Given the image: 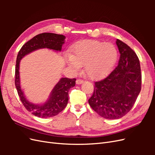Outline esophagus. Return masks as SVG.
Returning <instances> with one entry per match:
<instances>
[{
    "label": "esophagus",
    "mask_w": 155,
    "mask_h": 155,
    "mask_svg": "<svg viewBox=\"0 0 155 155\" xmlns=\"http://www.w3.org/2000/svg\"><path fill=\"white\" fill-rule=\"evenodd\" d=\"M83 80H81V79H77L76 80V84L77 85H80V84H82L83 83Z\"/></svg>",
    "instance_id": "obj_1"
}]
</instances>
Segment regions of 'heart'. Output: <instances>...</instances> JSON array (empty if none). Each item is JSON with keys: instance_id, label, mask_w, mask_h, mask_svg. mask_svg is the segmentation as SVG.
I'll use <instances>...</instances> for the list:
<instances>
[{"instance_id": "heart-1", "label": "heart", "mask_w": 155, "mask_h": 155, "mask_svg": "<svg viewBox=\"0 0 155 155\" xmlns=\"http://www.w3.org/2000/svg\"><path fill=\"white\" fill-rule=\"evenodd\" d=\"M118 59L114 45L95 40L79 41L72 49L68 64L75 70L84 64V70L91 79L107 76L113 69Z\"/></svg>"}]
</instances>
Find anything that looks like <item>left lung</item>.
Instances as JSON below:
<instances>
[{
	"label": "left lung",
	"instance_id": "left-lung-1",
	"mask_svg": "<svg viewBox=\"0 0 155 155\" xmlns=\"http://www.w3.org/2000/svg\"><path fill=\"white\" fill-rule=\"evenodd\" d=\"M116 45L120 54L118 65L105 79L95 82L88 104L106 119H118L132 109L141 91L142 74L138 56L119 39Z\"/></svg>",
	"mask_w": 155,
	"mask_h": 155
}]
</instances>
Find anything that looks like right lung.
Here are the masks:
<instances>
[{"label": "right lung", "mask_w": 155, "mask_h": 155, "mask_svg": "<svg viewBox=\"0 0 155 155\" xmlns=\"http://www.w3.org/2000/svg\"><path fill=\"white\" fill-rule=\"evenodd\" d=\"M65 38L66 37L63 35L53 33L40 34L23 45L17 55L15 83L18 94L26 110L39 118H50L56 116L66 107L68 101L69 90L75 86L76 79L61 78L51 91L46 101L43 104H35L26 99L24 92L21 89L19 76L21 60L32 51L41 48H48L55 51H61Z\"/></svg>", "instance_id": "obj_1"}]
</instances>
